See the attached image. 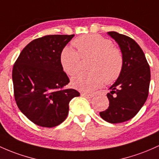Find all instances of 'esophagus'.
<instances>
[{
    "mask_svg": "<svg viewBox=\"0 0 159 159\" xmlns=\"http://www.w3.org/2000/svg\"><path fill=\"white\" fill-rule=\"evenodd\" d=\"M81 96L83 97H85V98H91L93 97V94H90V93H81Z\"/></svg>",
    "mask_w": 159,
    "mask_h": 159,
    "instance_id": "esophagus-1",
    "label": "esophagus"
}]
</instances>
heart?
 <instances>
[{"mask_svg":"<svg viewBox=\"0 0 159 159\" xmlns=\"http://www.w3.org/2000/svg\"><path fill=\"white\" fill-rule=\"evenodd\" d=\"M78 52L66 47L60 55L62 69L69 76L80 70L81 59H90L88 73L78 75L71 79V86L81 91H92L102 84L116 81L124 66V56L121 49L113 46L109 39L98 34H86L74 41Z\"/></svg>","mask_w":159,"mask_h":159,"instance_id":"heart-1","label":"heart"}]
</instances>
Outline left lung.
<instances>
[{
	"instance_id": "obj_1",
	"label": "left lung",
	"mask_w": 159,
	"mask_h": 159,
	"mask_svg": "<svg viewBox=\"0 0 159 159\" xmlns=\"http://www.w3.org/2000/svg\"><path fill=\"white\" fill-rule=\"evenodd\" d=\"M124 56V66L119 78L107 93L109 106L99 112L106 121L121 123L134 118L149 95L150 69L145 54L134 39L116 31H109Z\"/></svg>"
}]
</instances>
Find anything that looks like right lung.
I'll list each match as a JSON object with an SVG mask.
<instances>
[{"instance_id":"obj_1","label":"right lung","mask_w":159,"mask_h":159,"mask_svg":"<svg viewBox=\"0 0 159 159\" xmlns=\"http://www.w3.org/2000/svg\"><path fill=\"white\" fill-rule=\"evenodd\" d=\"M75 34H50L33 40L22 50L13 68L17 106L33 123L53 128L65 121L69 102L79 92L65 89L69 78L60 55Z\"/></svg>"}]
</instances>
